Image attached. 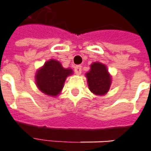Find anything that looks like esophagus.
Masks as SVG:
<instances>
[{"mask_svg":"<svg viewBox=\"0 0 151 151\" xmlns=\"http://www.w3.org/2000/svg\"><path fill=\"white\" fill-rule=\"evenodd\" d=\"M74 72L76 74H81L82 73V66L81 65H77L74 67Z\"/></svg>","mask_w":151,"mask_h":151,"instance_id":"obj_1","label":"esophagus"}]
</instances>
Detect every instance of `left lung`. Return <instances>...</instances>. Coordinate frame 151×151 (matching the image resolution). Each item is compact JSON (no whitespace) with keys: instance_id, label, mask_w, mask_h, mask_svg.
Masks as SVG:
<instances>
[{"instance_id":"1","label":"left lung","mask_w":151,"mask_h":151,"mask_svg":"<svg viewBox=\"0 0 151 151\" xmlns=\"http://www.w3.org/2000/svg\"><path fill=\"white\" fill-rule=\"evenodd\" d=\"M90 91L96 95H104L108 92L111 86V77L104 64L94 63L91 65L90 71L86 74Z\"/></svg>"}]
</instances>
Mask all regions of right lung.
I'll return each instance as SVG.
<instances>
[{"label":"right lung","mask_w":151,"mask_h":151,"mask_svg":"<svg viewBox=\"0 0 151 151\" xmlns=\"http://www.w3.org/2000/svg\"><path fill=\"white\" fill-rule=\"evenodd\" d=\"M72 73V69L63 68L60 63L51 59L37 72V87L47 95L56 96L61 92L66 78Z\"/></svg>","instance_id":"obj_1"}]
</instances>
